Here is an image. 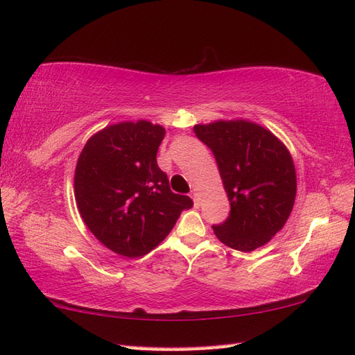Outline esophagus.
Masks as SVG:
<instances>
[{
	"label": "esophagus",
	"instance_id": "esophagus-1",
	"mask_svg": "<svg viewBox=\"0 0 355 355\" xmlns=\"http://www.w3.org/2000/svg\"><path fill=\"white\" fill-rule=\"evenodd\" d=\"M191 196H192V200H193V204L198 207V205H200V198H198V193L195 191H192Z\"/></svg>",
	"mask_w": 355,
	"mask_h": 355
}]
</instances>
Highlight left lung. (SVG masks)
Returning <instances> with one entry per match:
<instances>
[{
  "instance_id": "obj_1",
  "label": "left lung",
  "mask_w": 355,
  "mask_h": 355,
  "mask_svg": "<svg viewBox=\"0 0 355 355\" xmlns=\"http://www.w3.org/2000/svg\"><path fill=\"white\" fill-rule=\"evenodd\" d=\"M193 131L215 155L232 207L213 232L243 252L268 243L284 227L295 202L296 174L287 148L248 121H218Z\"/></svg>"
}]
</instances>
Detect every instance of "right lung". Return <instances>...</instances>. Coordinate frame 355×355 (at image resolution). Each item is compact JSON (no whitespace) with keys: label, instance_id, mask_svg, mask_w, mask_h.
I'll list each match as a JSON object with an SVG mask.
<instances>
[{"label":"right lung","instance_id":"1","mask_svg":"<svg viewBox=\"0 0 355 355\" xmlns=\"http://www.w3.org/2000/svg\"><path fill=\"white\" fill-rule=\"evenodd\" d=\"M164 128L148 121L122 122L95 135L76 169V200L85 224L123 257L154 250L193 201L174 193L157 164Z\"/></svg>","mask_w":355,"mask_h":355}]
</instances>
